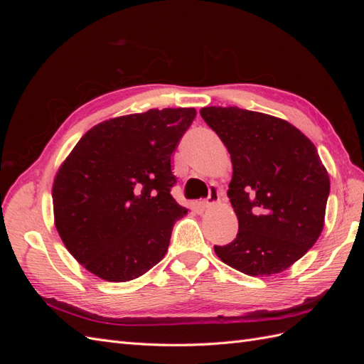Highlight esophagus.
<instances>
[{
  "label": "esophagus",
  "instance_id": "esophagus-1",
  "mask_svg": "<svg viewBox=\"0 0 364 364\" xmlns=\"http://www.w3.org/2000/svg\"><path fill=\"white\" fill-rule=\"evenodd\" d=\"M218 199H220L218 191H217V190L214 188V186H213V188L209 190V196H208V199L202 202V206H203V208H209V206H213L214 203H217V202H218Z\"/></svg>",
  "mask_w": 364,
  "mask_h": 364
}]
</instances>
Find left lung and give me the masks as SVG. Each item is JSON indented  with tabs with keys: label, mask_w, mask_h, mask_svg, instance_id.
Segmentation results:
<instances>
[{
	"label": "left lung",
	"mask_w": 364,
	"mask_h": 364,
	"mask_svg": "<svg viewBox=\"0 0 364 364\" xmlns=\"http://www.w3.org/2000/svg\"><path fill=\"white\" fill-rule=\"evenodd\" d=\"M205 123L232 161L228 197L237 238L217 257L249 277H272L313 247L325 222L329 176L317 149L289 121L237 106H209Z\"/></svg>",
	"instance_id": "obj_1"
}]
</instances>
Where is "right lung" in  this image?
<instances>
[{
  "instance_id": "obj_1",
  "label": "right lung",
  "mask_w": 364,
  "mask_h": 364,
  "mask_svg": "<svg viewBox=\"0 0 364 364\" xmlns=\"http://www.w3.org/2000/svg\"><path fill=\"white\" fill-rule=\"evenodd\" d=\"M194 107L150 109L87 130L53 183L54 225L65 247L95 277L126 282L167 253L188 209L170 194L171 155Z\"/></svg>"
}]
</instances>
